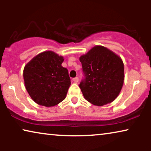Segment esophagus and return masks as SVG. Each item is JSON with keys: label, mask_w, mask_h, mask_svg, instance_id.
<instances>
[{"label": "esophagus", "mask_w": 151, "mask_h": 151, "mask_svg": "<svg viewBox=\"0 0 151 151\" xmlns=\"http://www.w3.org/2000/svg\"><path fill=\"white\" fill-rule=\"evenodd\" d=\"M78 77H76V78H73V81L75 82V83H77V82H78Z\"/></svg>", "instance_id": "34e87169"}]
</instances>
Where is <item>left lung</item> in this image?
I'll return each mask as SVG.
<instances>
[{
    "mask_svg": "<svg viewBox=\"0 0 151 151\" xmlns=\"http://www.w3.org/2000/svg\"><path fill=\"white\" fill-rule=\"evenodd\" d=\"M84 78L79 84L88 102L96 106L111 103L117 98L124 80V63L106 47L96 46L80 58Z\"/></svg>",
    "mask_w": 151,
    "mask_h": 151,
    "instance_id": "obj_1",
    "label": "left lung"
}]
</instances>
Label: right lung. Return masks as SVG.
<instances>
[{"instance_id": "add662e5", "label": "right lung", "mask_w": 151, "mask_h": 151, "mask_svg": "<svg viewBox=\"0 0 151 151\" xmlns=\"http://www.w3.org/2000/svg\"><path fill=\"white\" fill-rule=\"evenodd\" d=\"M62 56L51 51L37 55L24 68V85L37 104L53 106L65 100L71 79Z\"/></svg>"}]
</instances>
